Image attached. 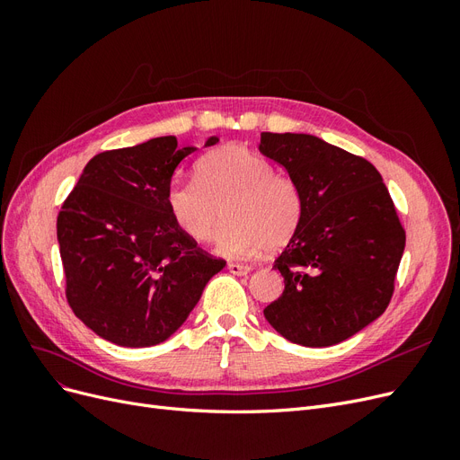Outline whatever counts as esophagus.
Instances as JSON below:
<instances>
[{"mask_svg": "<svg viewBox=\"0 0 460 460\" xmlns=\"http://www.w3.org/2000/svg\"><path fill=\"white\" fill-rule=\"evenodd\" d=\"M228 270L235 276H245L252 272V267H247V264H238V262H228Z\"/></svg>", "mask_w": 460, "mask_h": 460, "instance_id": "34e87169", "label": "esophagus"}]
</instances>
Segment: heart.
<instances>
[{
	"label": "heart",
	"instance_id": "b5f03b06",
	"mask_svg": "<svg viewBox=\"0 0 460 460\" xmlns=\"http://www.w3.org/2000/svg\"><path fill=\"white\" fill-rule=\"evenodd\" d=\"M196 178L166 190L169 215L190 240H213L222 205L226 225L215 247L225 257H252L264 247L276 252L296 234L303 213L299 188L257 151L238 144L215 149L196 164Z\"/></svg>",
	"mask_w": 460,
	"mask_h": 460
}]
</instances>
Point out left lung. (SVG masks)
Instances as JSON below:
<instances>
[{"label":"left lung","mask_w":460,"mask_h":460,"mask_svg":"<svg viewBox=\"0 0 460 460\" xmlns=\"http://www.w3.org/2000/svg\"><path fill=\"white\" fill-rule=\"evenodd\" d=\"M259 151L301 193L296 234L274 261L284 294L264 309L288 341L330 347L374 323L394 296L405 230L380 172L311 134L262 132Z\"/></svg>","instance_id":"8db88e82"}]
</instances>
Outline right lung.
Wrapping results in <instances>:
<instances>
[{"label": "right lung", "mask_w": 460, "mask_h": 460, "mask_svg": "<svg viewBox=\"0 0 460 460\" xmlns=\"http://www.w3.org/2000/svg\"><path fill=\"white\" fill-rule=\"evenodd\" d=\"M218 144L207 137L205 147ZM196 147L174 136L111 149L88 161L58 217L73 313L120 347L169 340L226 261L205 253L174 225L166 190Z\"/></svg>", "instance_id": "obj_1"}]
</instances>
